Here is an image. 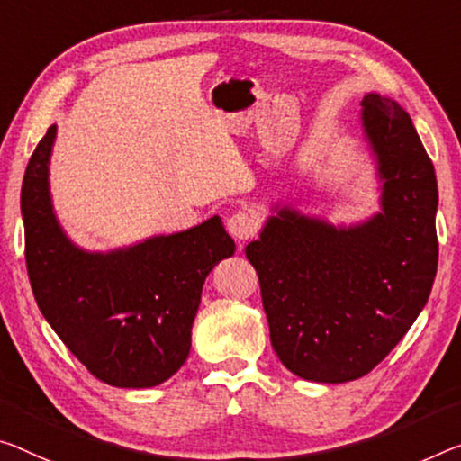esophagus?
I'll return each instance as SVG.
<instances>
[{"label": "esophagus", "mask_w": 461, "mask_h": 461, "mask_svg": "<svg viewBox=\"0 0 461 461\" xmlns=\"http://www.w3.org/2000/svg\"><path fill=\"white\" fill-rule=\"evenodd\" d=\"M258 229H259L258 218L251 216L249 212H243V210L235 212V214H232L229 221H226V230H229L237 240L251 239L255 232H258Z\"/></svg>", "instance_id": "esophagus-1"}]
</instances>
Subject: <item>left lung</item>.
Wrapping results in <instances>:
<instances>
[{"instance_id":"obj_1","label":"left lung","mask_w":461,"mask_h":461,"mask_svg":"<svg viewBox=\"0 0 461 461\" xmlns=\"http://www.w3.org/2000/svg\"><path fill=\"white\" fill-rule=\"evenodd\" d=\"M381 212L331 226L278 208L245 247L259 278L272 348L282 365L317 384L371 373L429 301L438 243L437 176L412 119L392 98H363Z\"/></svg>"}]
</instances>
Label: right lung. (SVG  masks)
I'll return each mask as SVG.
<instances>
[{
    "instance_id": "add662e5",
    "label": "right lung",
    "mask_w": 461,
    "mask_h": 461,
    "mask_svg": "<svg viewBox=\"0 0 461 461\" xmlns=\"http://www.w3.org/2000/svg\"><path fill=\"white\" fill-rule=\"evenodd\" d=\"M51 125L28 160L20 208L41 313L69 352L113 387H154L181 369L206 276L235 253L218 216L125 249L88 253L66 237L49 195Z\"/></svg>"
}]
</instances>
